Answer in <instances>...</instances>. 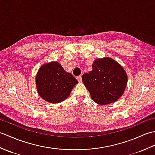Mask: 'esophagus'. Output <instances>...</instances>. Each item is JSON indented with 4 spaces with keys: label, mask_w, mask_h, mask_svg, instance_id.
<instances>
[{
    "label": "esophagus",
    "mask_w": 155,
    "mask_h": 155,
    "mask_svg": "<svg viewBox=\"0 0 155 155\" xmlns=\"http://www.w3.org/2000/svg\"><path fill=\"white\" fill-rule=\"evenodd\" d=\"M77 79L78 80V82H79V83H81V82H82V77H81V76H78V77H77Z\"/></svg>",
    "instance_id": "obj_1"
}]
</instances>
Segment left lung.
Wrapping results in <instances>:
<instances>
[{"label": "left lung", "mask_w": 155, "mask_h": 155, "mask_svg": "<svg viewBox=\"0 0 155 155\" xmlns=\"http://www.w3.org/2000/svg\"><path fill=\"white\" fill-rule=\"evenodd\" d=\"M92 67L93 70L82 76V80L93 101L106 105L119 99L128 82L123 67L110 57L96 59Z\"/></svg>", "instance_id": "1"}]
</instances>
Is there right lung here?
<instances>
[{
  "mask_svg": "<svg viewBox=\"0 0 155 155\" xmlns=\"http://www.w3.org/2000/svg\"><path fill=\"white\" fill-rule=\"evenodd\" d=\"M36 86L42 99L50 103H59L70 96L78 81L67 72L57 61L42 65L36 76Z\"/></svg>",
  "mask_w": 155,
  "mask_h": 155,
  "instance_id": "right-lung-1",
  "label": "right lung"
}]
</instances>
